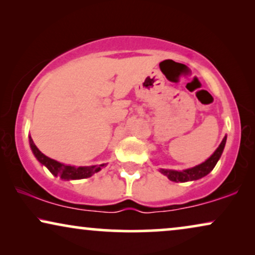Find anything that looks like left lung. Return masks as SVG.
Instances as JSON below:
<instances>
[{"label":"left lung","mask_w":255,"mask_h":255,"mask_svg":"<svg viewBox=\"0 0 255 255\" xmlns=\"http://www.w3.org/2000/svg\"><path fill=\"white\" fill-rule=\"evenodd\" d=\"M225 142H226V137H224V139H223L221 145L218 146V148L216 149L214 154H212L207 161L201 163V165L193 167V168H189V169H184V170L161 169V173L167 175V177H168L170 181H174V182H187V181L201 179V177L208 175V174L215 168L216 163H217L219 158H221L223 149L225 147Z\"/></svg>","instance_id":"8db88e82"}]
</instances>
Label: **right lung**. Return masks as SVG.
<instances>
[{
    "instance_id": "right-lung-1",
    "label": "right lung",
    "mask_w": 255,
    "mask_h": 255,
    "mask_svg": "<svg viewBox=\"0 0 255 255\" xmlns=\"http://www.w3.org/2000/svg\"><path fill=\"white\" fill-rule=\"evenodd\" d=\"M30 146L32 149L33 154L38 159V161L43 163L48 168V170L55 176H60L64 180H76V179H86V177H90L93 174L100 172L101 168L104 165L100 166H89V167H75V166H69L64 165L55 160L48 158L45 154H43L39 149L37 148V146L34 145L32 138L30 137Z\"/></svg>"
}]
</instances>
